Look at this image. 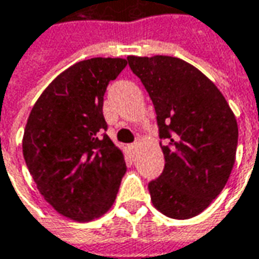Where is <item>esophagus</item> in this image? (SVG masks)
<instances>
[{"label": "esophagus", "instance_id": "34e87169", "mask_svg": "<svg viewBox=\"0 0 259 259\" xmlns=\"http://www.w3.org/2000/svg\"><path fill=\"white\" fill-rule=\"evenodd\" d=\"M130 152H132V153H135V152H136V150H138V147H139V142H135V143H132V145H130Z\"/></svg>", "mask_w": 259, "mask_h": 259}]
</instances>
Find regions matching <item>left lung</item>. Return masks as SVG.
Wrapping results in <instances>:
<instances>
[{"label": "left lung", "mask_w": 259, "mask_h": 259, "mask_svg": "<svg viewBox=\"0 0 259 259\" xmlns=\"http://www.w3.org/2000/svg\"><path fill=\"white\" fill-rule=\"evenodd\" d=\"M156 112L165 169L149 183L153 206L174 219L199 215L225 188L235 163L238 123L202 71L170 56L127 57Z\"/></svg>", "instance_id": "obj_1"}]
</instances>
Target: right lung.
<instances>
[{"label":"right lung","instance_id":"1","mask_svg":"<svg viewBox=\"0 0 259 259\" xmlns=\"http://www.w3.org/2000/svg\"><path fill=\"white\" fill-rule=\"evenodd\" d=\"M124 58L83 60L58 74L32 106L23 155L42 198L66 218L89 222L114 203L126 162L104 133L103 96Z\"/></svg>","mask_w":259,"mask_h":259}]
</instances>
